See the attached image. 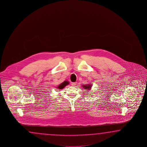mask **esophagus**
I'll list each match as a JSON object with an SVG mask.
<instances>
[{"label":"esophagus","mask_w":147,"mask_h":147,"mask_svg":"<svg viewBox=\"0 0 147 147\" xmlns=\"http://www.w3.org/2000/svg\"><path fill=\"white\" fill-rule=\"evenodd\" d=\"M77 85V83L75 82V83H72L71 85L72 86H75L76 85Z\"/></svg>","instance_id":"1"}]
</instances>
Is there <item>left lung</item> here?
<instances>
[{
	"label": "left lung",
	"mask_w": 147,
	"mask_h": 147,
	"mask_svg": "<svg viewBox=\"0 0 147 147\" xmlns=\"http://www.w3.org/2000/svg\"><path fill=\"white\" fill-rule=\"evenodd\" d=\"M83 87H84V88H85V89H86V90H89L90 89H91L92 85H90V84H88V85H83Z\"/></svg>",
	"instance_id": "1"
}]
</instances>
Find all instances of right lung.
<instances>
[{
    "label": "right lung",
    "instance_id": "add662e5",
    "mask_svg": "<svg viewBox=\"0 0 147 147\" xmlns=\"http://www.w3.org/2000/svg\"><path fill=\"white\" fill-rule=\"evenodd\" d=\"M69 84V82L67 81V80H65L63 83H62L61 84H60L59 86H57V88L60 89V90L63 89V88L66 86L67 85H68Z\"/></svg>",
    "mask_w": 147,
    "mask_h": 147
}]
</instances>
